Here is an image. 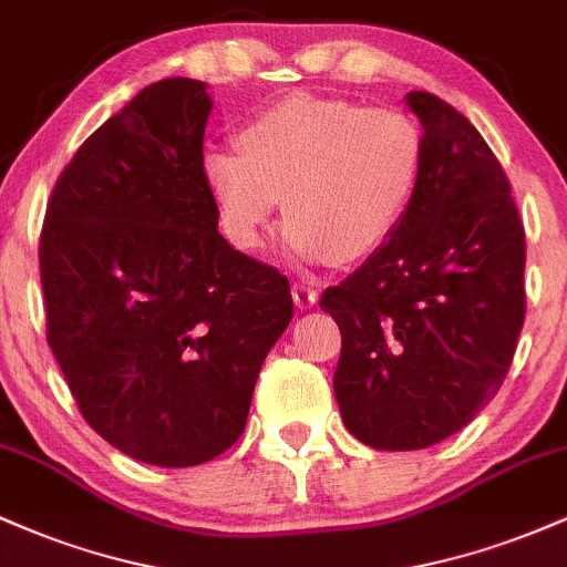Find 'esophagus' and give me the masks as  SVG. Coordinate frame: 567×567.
Wrapping results in <instances>:
<instances>
[{
  "label": "esophagus",
  "mask_w": 567,
  "mask_h": 567,
  "mask_svg": "<svg viewBox=\"0 0 567 567\" xmlns=\"http://www.w3.org/2000/svg\"><path fill=\"white\" fill-rule=\"evenodd\" d=\"M292 301H296L298 309H311V306L320 301V292L311 288V285L296 282L292 285Z\"/></svg>",
  "instance_id": "esophagus-1"
}]
</instances>
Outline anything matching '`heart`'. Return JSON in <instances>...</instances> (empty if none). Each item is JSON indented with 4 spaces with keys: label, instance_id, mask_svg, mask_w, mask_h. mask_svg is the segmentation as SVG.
<instances>
[{
    "label": "heart",
    "instance_id": "b5f03b06",
    "mask_svg": "<svg viewBox=\"0 0 567 567\" xmlns=\"http://www.w3.org/2000/svg\"><path fill=\"white\" fill-rule=\"evenodd\" d=\"M237 143L199 159L220 231L239 250H258L282 197V239L309 264L379 252L424 171V135L408 114L341 97H279L239 127Z\"/></svg>",
    "mask_w": 567,
    "mask_h": 567
}]
</instances>
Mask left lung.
I'll list each match as a JSON object with an SVG mask.
<instances>
[{
  "instance_id": "1",
  "label": "left lung",
  "mask_w": 567,
  "mask_h": 567,
  "mask_svg": "<svg viewBox=\"0 0 567 567\" xmlns=\"http://www.w3.org/2000/svg\"><path fill=\"white\" fill-rule=\"evenodd\" d=\"M424 171L394 237L322 292L341 330L343 424L375 451L461 432L496 396L525 322V229L477 127L413 90Z\"/></svg>"
}]
</instances>
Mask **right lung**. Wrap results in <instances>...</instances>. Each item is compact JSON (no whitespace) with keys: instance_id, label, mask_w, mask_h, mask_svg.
I'll return each instance as SVG.
<instances>
[{"instance_id":"right-lung-1","label":"right lung","mask_w":567,"mask_h":567,"mask_svg":"<svg viewBox=\"0 0 567 567\" xmlns=\"http://www.w3.org/2000/svg\"><path fill=\"white\" fill-rule=\"evenodd\" d=\"M213 97L173 76L82 143L39 243L48 343L84 421L154 466H197L245 432L290 282L218 234L199 175Z\"/></svg>"}]
</instances>
